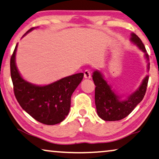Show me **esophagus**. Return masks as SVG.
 <instances>
[{
	"label": "esophagus",
	"instance_id": "esophagus-1",
	"mask_svg": "<svg viewBox=\"0 0 159 159\" xmlns=\"http://www.w3.org/2000/svg\"><path fill=\"white\" fill-rule=\"evenodd\" d=\"M84 78L85 79H91V72H90V70H86L84 72Z\"/></svg>",
	"mask_w": 159,
	"mask_h": 159
}]
</instances>
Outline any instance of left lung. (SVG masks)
Returning a JSON list of instances; mask_svg holds the SVG:
<instances>
[{
  "label": "left lung",
  "instance_id": "obj_1",
  "mask_svg": "<svg viewBox=\"0 0 159 159\" xmlns=\"http://www.w3.org/2000/svg\"><path fill=\"white\" fill-rule=\"evenodd\" d=\"M131 41L145 53L148 61V55L141 40L135 34H131ZM150 63H148V70ZM93 80L95 89V103L98 116L101 119L107 121H115L121 120L131 113L136 106L143 100L147 88L148 75L144 78L143 82L138 89L125 100H120L119 97L111 89L100 71L95 70L93 73Z\"/></svg>",
  "mask_w": 159,
  "mask_h": 159
}]
</instances>
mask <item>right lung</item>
Wrapping results in <instances>:
<instances>
[{"mask_svg":"<svg viewBox=\"0 0 159 159\" xmlns=\"http://www.w3.org/2000/svg\"><path fill=\"white\" fill-rule=\"evenodd\" d=\"M35 28L28 30L25 34ZM18 43L11 58V75L14 94L20 106L40 123L55 125L63 121L70 111V98L84 78V73L65 77L46 85L36 86L23 79L16 65Z\"/></svg>","mask_w":159,"mask_h":159,"instance_id":"add662e5","label":"right lung"}]
</instances>
